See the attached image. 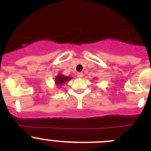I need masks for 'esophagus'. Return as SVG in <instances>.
<instances>
[{"mask_svg": "<svg viewBox=\"0 0 151 151\" xmlns=\"http://www.w3.org/2000/svg\"><path fill=\"white\" fill-rule=\"evenodd\" d=\"M77 77H80V78H81V77L83 76V72H79V73H77Z\"/></svg>", "mask_w": 151, "mask_h": 151, "instance_id": "obj_1", "label": "esophagus"}]
</instances>
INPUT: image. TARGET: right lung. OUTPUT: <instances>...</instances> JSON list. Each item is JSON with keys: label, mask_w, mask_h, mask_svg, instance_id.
<instances>
[{"label": "right lung", "mask_w": 151, "mask_h": 151, "mask_svg": "<svg viewBox=\"0 0 151 151\" xmlns=\"http://www.w3.org/2000/svg\"><path fill=\"white\" fill-rule=\"evenodd\" d=\"M71 79V77H66V76L63 75H58L55 79V83L57 85H63L65 84L66 82H68V80H70Z\"/></svg>", "instance_id": "1"}]
</instances>
